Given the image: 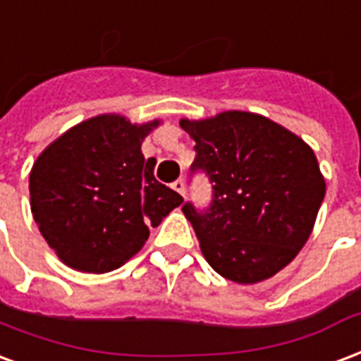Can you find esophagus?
Returning <instances> with one entry per match:
<instances>
[{
	"label": "esophagus",
	"instance_id": "1",
	"mask_svg": "<svg viewBox=\"0 0 361 361\" xmlns=\"http://www.w3.org/2000/svg\"><path fill=\"white\" fill-rule=\"evenodd\" d=\"M172 189H173V191H178V193H180L181 197H185V183H183V180L173 181Z\"/></svg>",
	"mask_w": 361,
	"mask_h": 361
}]
</instances>
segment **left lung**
<instances>
[{
    "mask_svg": "<svg viewBox=\"0 0 361 361\" xmlns=\"http://www.w3.org/2000/svg\"><path fill=\"white\" fill-rule=\"evenodd\" d=\"M195 141L191 170L210 178L204 212L188 202L202 256L229 281L252 285L274 277L306 245L325 197L312 147L296 133L245 111L181 118Z\"/></svg>",
    "mask_w": 361,
    "mask_h": 361,
    "instance_id": "obj_1",
    "label": "left lung"
}]
</instances>
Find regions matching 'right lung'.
Wrapping results in <instances>:
<instances>
[{
  "mask_svg": "<svg viewBox=\"0 0 361 361\" xmlns=\"http://www.w3.org/2000/svg\"><path fill=\"white\" fill-rule=\"evenodd\" d=\"M160 120L132 124L99 114L66 130L30 170V208L39 233L68 268L106 274L126 264L181 195L154 180L141 143Z\"/></svg>",
  "mask_w": 361,
  "mask_h": 361,
  "instance_id": "1",
  "label": "right lung"
}]
</instances>
